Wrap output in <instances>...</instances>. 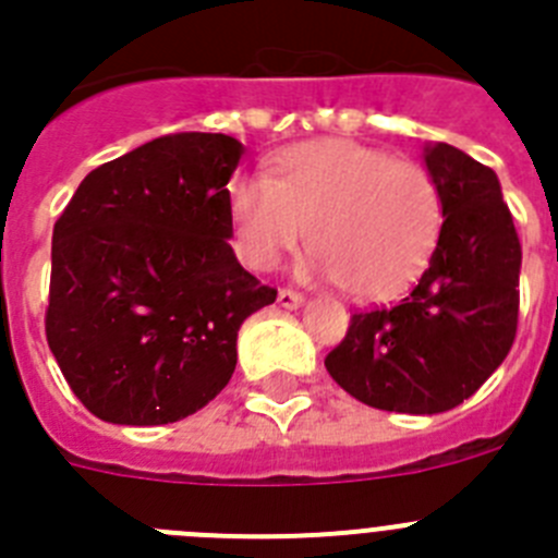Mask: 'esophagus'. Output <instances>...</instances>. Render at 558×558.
I'll use <instances>...</instances> for the list:
<instances>
[{
	"label": "esophagus",
	"instance_id": "1",
	"mask_svg": "<svg viewBox=\"0 0 558 558\" xmlns=\"http://www.w3.org/2000/svg\"><path fill=\"white\" fill-rule=\"evenodd\" d=\"M279 304H282L284 310L302 307V304H304V295H302V293H295V290H279Z\"/></svg>",
	"mask_w": 558,
	"mask_h": 558
}]
</instances>
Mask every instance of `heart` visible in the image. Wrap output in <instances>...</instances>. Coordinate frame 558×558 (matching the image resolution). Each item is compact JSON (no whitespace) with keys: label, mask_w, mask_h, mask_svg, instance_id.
<instances>
[{"label":"heart","mask_w":558,"mask_h":558,"mask_svg":"<svg viewBox=\"0 0 558 558\" xmlns=\"http://www.w3.org/2000/svg\"><path fill=\"white\" fill-rule=\"evenodd\" d=\"M229 211L245 265L276 268L307 229L315 270L354 299H386L411 284L445 223L425 167L352 140L288 147L270 179L231 181Z\"/></svg>","instance_id":"1"}]
</instances>
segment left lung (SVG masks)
I'll return each mask as SVG.
<instances>
[{"mask_svg": "<svg viewBox=\"0 0 558 558\" xmlns=\"http://www.w3.org/2000/svg\"><path fill=\"white\" fill-rule=\"evenodd\" d=\"M445 223L430 265L393 307L354 313L327 354L329 377L363 405L445 413L500 366L517 335L522 248L500 181L458 147H425Z\"/></svg>", "mask_w": 558, "mask_h": 558, "instance_id": "left-lung-1", "label": "left lung"}]
</instances>
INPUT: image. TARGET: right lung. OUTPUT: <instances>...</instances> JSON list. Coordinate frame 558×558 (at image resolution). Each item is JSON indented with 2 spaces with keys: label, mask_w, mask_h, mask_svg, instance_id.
<instances>
[{
  "label": "right lung",
  "mask_w": 558,
  "mask_h": 558,
  "mask_svg": "<svg viewBox=\"0 0 558 558\" xmlns=\"http://www.w3.org/2000/svg\"><path fill=\"white\" fill-rule=\"evenodd\" d=\"M226 133H172L81 181L52 229L47 343L88 411L150 427L192 416L236 366L276 290L236 263Z\"/></svg>",
  "instance_id": "add662e5"
}]
</instances>
